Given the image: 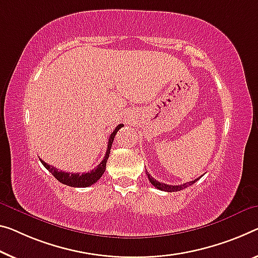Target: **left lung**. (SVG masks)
<instances>
[{"instance_id":"1","label":"left lung","mask_w":258,"mask_h":258,"mask_svg":"<svg viewBox=\"0 0 258 258\" xmlns=\"http://www.w3.org/2000/svg\"><path fill=\"white\" fill-rule=\"evenodd\" d=\"M146 175H148L150 182H151V183L154 185V187L158 188L159 190H164V191H168V192L179 191V190H182V189L189 187V185L194 184V183H195V182L198 180V179H196V180H194V181L185 182V183L180 184V185H169V184H166V183H162V182L157 181L156 179H153V177H152L151 175H150V174H149L148 172H146Z\"/></svg>"}]
</instances>
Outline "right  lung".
I'll list each match as a JSON object with an SVG mask.
<instances>
[{"label":"right lung","mask_w":258,"mask_h":258,"mask_svg":"<svg viewBox=\"0 0 258 258\" xmlns=\"http://www.w3.org/2000/svg\"><path fill=\"white\" fill-rule=\"evenodd\" d=\"M123 124H118L114 132L110 134L109 140H108V145H107V151L105 154V158L101 160L100 164H99L96 168H93L92 170H90L88 173H68V172H62V170H58L57 168H55L54 166H50L45 162L43 160L40 159L41 164L45 166V167L49 170V172L53 174L55 176V179L57 181H60L61 183L69 185V187H75V188H85V187H90L93 183L100 179L102 176V174L105 173L106 169V162L108 160L109 153H110V148H112L114 137H115L116 133L120 130Z\"/></svg>","instance_id":"add662e5"}]
</instances>
